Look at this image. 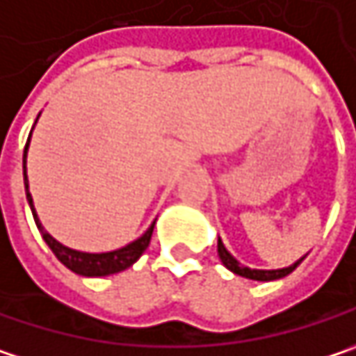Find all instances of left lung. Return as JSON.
Here are the masks:
<instances>
[{
  "mask_svg": "<svg viewBox=\"0 0 356 356\" xmlns=\"http://www.w3.org/2000/svg\"><path fill=\"white\" fill-rule=\"evenodd\" d=\"M218 257H220V261L225 264L227 269H231L233 273H237V275H241V277H249V280H257V282H271V280H280V277H286L288 273H292L296 267L300 266L302 261H304V257L300 259V261H296L293 266L290 267H284V269H249V267H243L227 249H225V245L222 241L218 239Z\"/></svg>",
  "mask_w": 356,
  "mask_h": 356,
  "instance_id": "left-lung-1",
  "label": "left lung"
}]
</instances>
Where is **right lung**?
Instances as JSON below:
<instances>
[{"mask_svg": "<svg viewBox=\"0 0 356 356\" xmlns=\"http://www.w3.org/2000/svg\"><path fill=\"white\" fill-rule=\"evenodd\" d=\"M28 143H30V138H28ZM28 143L24 147V184H26V198L30 202V209H32V215H34V220H36V227H38L40 233H42V239L52 249V253L58 257V261L64 264L70 271H74L79 275H89V277H92V275H109V273H117V271H123V269H127L129 266H134L141 257V253L147 249L156 222L141 235L138 241L129 243L127 247L111 251V253H81V251H72V249L60 245L56 239H52L42 229L38 216H36V211H34V204H32V196H30V191H28V176H26V152H28Z\"/></svg>", "mask_w": 356, "mask_h": 356, "instance_id": "right-lung-1", "label": "right lung"}]
</instances>
